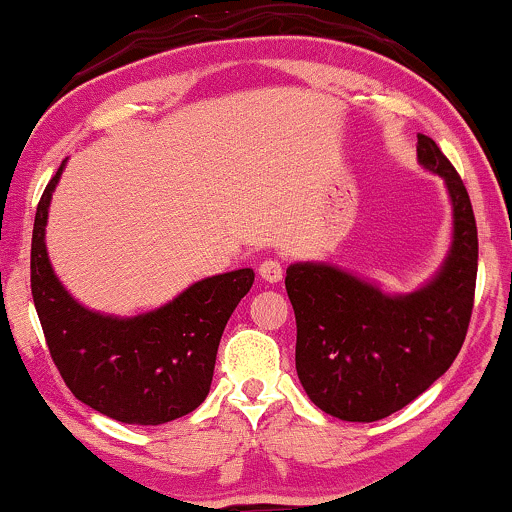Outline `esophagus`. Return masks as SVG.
<instances>
[{
  "label": "esophagus",
  "instance_id": "1",
  "mask_svg": "<svg viewBox=\"0 0 512 512\" xmlns=\"http://www.w3.org/2000/svg\"><path fill=\"white\" fill-rule=\"evenodd\" d=\"M258 275H261L266 282H280L282 280V266L278 261H273V258H268V261H263L261 266H258Z\"/></svg>",
  "mask_w": 512,
  "mask_h": 512
}]
</instances>
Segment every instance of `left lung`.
<instances>
[{
    "instance_id": "obj_1",
    "label": "left lung",
    "mask_w": 512,
    "mask_h": 512,
    "mask_svg": "<svg viewBox=\"0 0 512 512\" xmlns=\"http://www.w3.org/2000/svg\"><path fill=\"white\" fill-rule=\"evenodd\" d=\"M417 160L446 182L453 242L419 290L388 294L330 263H292L285 287L297 318V376L316 407L342 422H378L410 405L458 357L477 285V222L460 174L429 136Z\"/></svg>"
}]
</instances>
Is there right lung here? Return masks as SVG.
<instances>
[{"label": "right lung", "mask_w": 512, "mask_h": 512, "mask_svg": "<svg viewBox=\"0 0 512 512\" xmlns=\"http://www.w3.org/2000/svg\"><path fill=\"white\" fill-rule=\"evenodd\" d=\"M64 165L42 191L30 244V292L52 362L83 405L122 424L158 426L194 412L206 400L222 330L254 285V270L198 280L148 314L86 309L54 275L45 246Z\"/></svg>", "instance_id": "1"}]
</instances>
